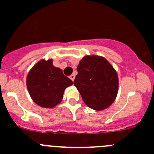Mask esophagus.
<instances>
[{
    "label": "esophagus",
    "mask_w": 154,
    "mask_h": 154,
    "mask_svg": "<svg viewBox=\"0 0 154 154\" xmlns=\"http://www.w3.org/2000/svg\"><path fill=\"white\" fill-rule=\"evenodd\" d=\"M70 79L72 80V81H74V79H75V75H74V74H71V75L70 76Z\"/></svg>",
    "instance_id": "34e87169"
}]
</instances>
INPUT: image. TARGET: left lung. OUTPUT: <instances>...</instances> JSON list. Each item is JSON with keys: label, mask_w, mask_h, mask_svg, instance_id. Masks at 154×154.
Here are the masks:
<instances>
[{"label": "left lung", "mask_w": 154, "mask_h": 154, "mask_svg": "<svg viewBox=\"0 0 154 154\" xmlns=\"http://www.w3.org/2000/svg\"><path fill=\"white\" fill-rule=\"evenodd\" d=\"M77 70L74 84L84 103L97 111L109 107L119 91V77L113 66L105 57L93 54L84 56Z\"/></svg>", "instance_id": "left-lung-1"}]
</instances>
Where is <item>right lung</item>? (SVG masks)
<instances>
[{"label": "right lung", "instance_id": "obj_1", "mask_svg": "<svg viewBox=\"0 0 154 154\" xmlns=\"http://www.w3.org/2000/svg\"><path fill=\"white\" fill-rule=\"evenodd\" d=\"M52 59H42L30 69L26 87L32 100L38 106L52 109L62 101L64 90L73 84Z\"/></svg>", "mask_w": 154, "mask_h": 154}]
</instances>
